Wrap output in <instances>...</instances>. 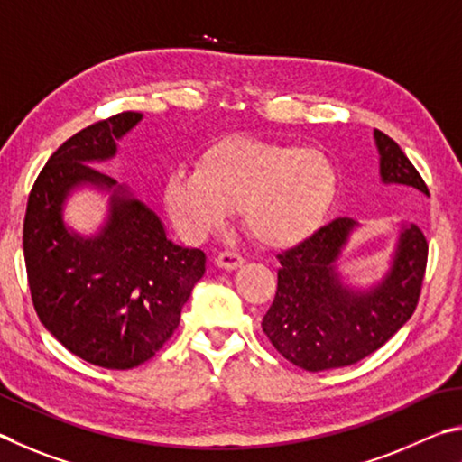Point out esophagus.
Listing matches in <instances>:
<instances>
[{"mask_svg":"<svg viewBox=\"0 0 462 462\" xmlns=\"http://www.w3.org/2000/svg\"><path fill=\"white\" fill-rule=\"evenodd\" d=\"M215 263L221 270H237V268H241V265L245 263V260L239 254H236V252H223V254H218L215 257Z\"/></svg>","mask_w":462,"mask_h":462,"instance_id":"34e87169","label":"esophagus"}]
</instances>
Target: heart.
Instances as JSON below:
<instances>
[{"label": "heart", "instance_id": "obj_1", "mask_svg": "<svg viewBox=\"0 0 462 462\" xmlns=\"http://www.w3.org/2000/svg\"><path fill=\"white\" fill-rule=\"evenodd\" d=\"M337 190V168L325 152L226 135L200 153L197 170L168 174L164 205L174 229L190 244L221 229L239 208L257 244L290 249L325 226Z\"/></svg>", "mask_w": 462, "mask_h": 462}]
</instances>
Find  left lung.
<instances>
[{
    "label": "left lung",
    "instance_id": "obj_1",
    "mask_svg": "<svg viewBox=\"0 0 462 462\" xmlns=\"http://www.w3.org/2000/svg\"><path fill=\"white\" fill-rule=\"evenodd\" d=\"M379 180L428 194L418 170L392 137L375 129ZM361 229L335 218L310 241L278 255V292L262 320L284 357L306 371L346 367L385 345L416 310L428 244L414 223L395 236L387 270L367 284L343 276L341 257Z\"/></svg>",
    "mask_w": 462,
    "mask_h": 462
}]
</instances>
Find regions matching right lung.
Masks as SVG:
<instances>
[{
    "label": "right lung",
    "mask_w": 462,
    "mask_h": 462,
    "mask_svg": "<svg viewBox=\"0 0 462 462\" xmlns=\"http://www.w3.org/2000/svg\"><path fill=\"white\" fill-rule=\"evenodd\" d=\"M143 119L125 111L85 127L46 162L23 218L32 302L48 333L70 353L105 369H132L162 349L207 255L176 245L160 217L116 178L93 168ZM108 199L104 223L88 236L71 229L63 207L79 189Z\"/></svg>",
    "instance_id": "obj_1"
}]
</instances>
